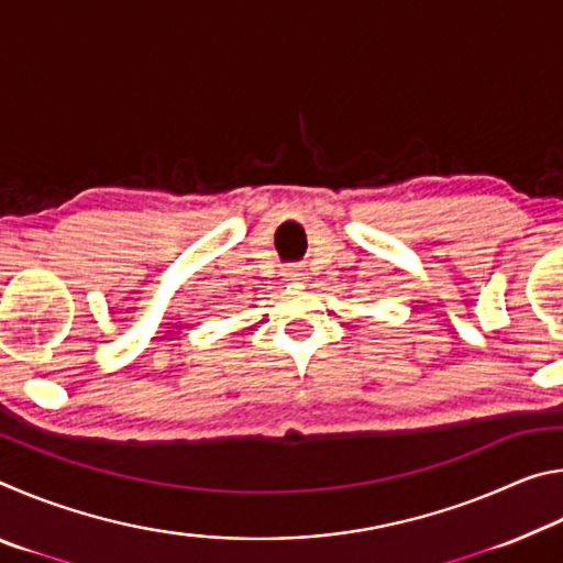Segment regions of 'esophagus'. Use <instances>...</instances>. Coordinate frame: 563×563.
I'll list each match as a JSON object with an SVG mask.
<instances>
[{
    "mask_svg": "<svg viewBox=\"0 0 563 563\" xmlns=\"http://www.w3.org/2000/svg\"><path fill=\"white\" fill-rule=\"evenodd\" d=\"M285 280H290V283H300V280H305V271L300 268V265H288V268H285Z\"/></svg>",
    "mask_w": 563,
    "mask_h": 563,
    "instance_id": "esophagus-1",
    "label": "esophagus"
}]
</instances>
